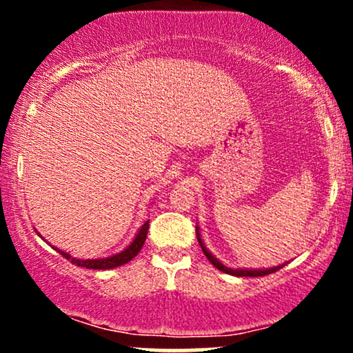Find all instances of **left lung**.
<instances>
[{"label": "left lung", "instance_id": "obj_1", "mask_svg": "<svg viewBox=\"0 0 353 353\" xmlns=\"http://www.w3.org/2000/svg\"><path fill=\"white\" fill-rule=\"evenodd\" d=\"M197 229V228H196ZM197 241H199V245L202 249V252H204L205 257L209 259V262L212 264L216 269L222 270V272L225 274H230V275H236V277H262V275H269L272 272H277L279 269H282V265H277V267H272V269H264V270H247V269H230V267H225L222 262H219L216 257H214L212 254L209 252L208 249H205L204 242H202L201 239V234H199V229H197Z\"/></svg>", "mask_w": 353, "mask_h": 353}]
</instances>
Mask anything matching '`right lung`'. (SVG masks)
Returning a JSON list of instances; mask_svg holds the SVG:
<instances>
[{"mask_svg": "<svg viewBox=\"0 0 353 353\" xmlns=\"http://www.w3.org/2000/svg\"><path fill=\"white\" fill-rule=\"evenodd\" d=\"M148 230H149V222H144V225L139 229V232H137L134 241L128 245V249H124L123 252L111 255V257H106V259H76V257H71L70 254L63 252V250H59V254L63 255V257L70 259L71 264L79 265V267H86V269H98V270L99 269L101 270L114 269V267L128 264L131 259H134L136 255L139 254V250L143 249V245L145 242V237H148Z\"/></svg>", "mask_w": 353, "mask_h": 353, "instance_id": "add662e5", "label": "right lung"}]
</instances>
